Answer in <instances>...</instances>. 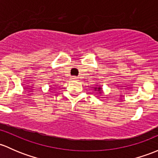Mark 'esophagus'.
Masks as SVG:
<instances>
[{"mask_svg":"<svg viewBox=\"0 0 158 158\" xmlns=\"http://www.w3.org/2000/svg\"><path fill=\"white\" fill-rule=\"evenodd\" d=\"M72 79L76 80V79H77V77H72Z\"/></svg>","mask_w":158,"mask_h":158,"instance_id":"obj_1","label":"esophagus"}]
</instances>
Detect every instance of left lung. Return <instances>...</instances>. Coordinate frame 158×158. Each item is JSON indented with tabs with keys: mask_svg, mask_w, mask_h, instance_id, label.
<instances>
[{
	"mask_svg": "<svg viewBox=\"0 0 158 158\" xmlns=\"http://www.w3.org/2000/svg\"><path fill=\"white\" fill-rule=\"evenodd\" d=\"M95 90H98L100 94H101V93H102V88H101V87H95Z\"/></svg>",
	"mask_w": 158,
	"mask_h": 158,
	"instance_id": "left-lung-1",
	"label": "left lung"
}]
</instances>
